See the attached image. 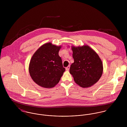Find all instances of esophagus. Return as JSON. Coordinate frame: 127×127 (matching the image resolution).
<instances>
[{
  "mask_svg": "<svg viewBox=\"0 0 127 127\" xmlns=\"http://www.w3.org/2000/svg\"><path fill=\"white\" fill-rule=\"evenodd\" d=\"M69 68H70V65H68L67 67H66V70H67V71H68L69 70Z\"/></svg>",
  "mask_w": 127,
  "mask_h": 127,
  "instance_id": "esophagus-1",
  "label": "esophagus"
}]
</instances>
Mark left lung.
Instances as JSON below:
<instances>
[{"label":"left lung","instance_id":"8db88e82","mask_svg":"<svg viewBox=\"0 0 127 127\" xmlns=\"http://www.w3.org/2000/svg\"><path fill=\"white\" fill-rule=\"evenodd\" d=\"M74 62L69 72L76 84L82 88L92 86L103 73L102 62L97 54L89 46L72 47Z\"/></svg>","mask_w":127,"mask_h":127}]
</instances>
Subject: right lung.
Returning <instances> with one entry per match:
<instances>
[{"mask_svg":"<svg viewBox=\"0 0 127 127\" xmlns=\"http://www.w3.org/2000/svg\"><path fill=\"white\" fill-rule=\"evenodd\" d=\"M61 46L47 43L39 48L32 56L29 67L30 75L38 85L54 87L60 81L65 69L59 55Z\"/></svg>","mask_w":127,"mask_h":127,"instance_id":"1","label":"right lung"}]
</instances>
